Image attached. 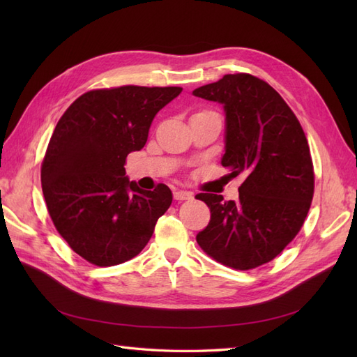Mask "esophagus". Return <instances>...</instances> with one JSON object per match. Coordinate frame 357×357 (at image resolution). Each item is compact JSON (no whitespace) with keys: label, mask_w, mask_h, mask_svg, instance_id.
Listing matches in <instances>:
<instances>
[{"label":"esophagus","mask_w":357,"mask_h":357,"mask_svg":"<svg viewBox=\"0 0 357 357\" xmlns=\"http://www.w3.org/2000/svg\"><path fill=\"white\" fill-rule=\"evenodd\" d=\"M174 199H177V201L192 199V192H188V190H176V192H174Z\"/></svg>","instance_id":"obj_1"}]
</instances>
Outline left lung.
Wrapping results in <instances>:
<instances>
[{
    "instance_id": "8db88e82",
    "label": "left lung",
    "mask_w": 357,
    "mask_h": 357,
    "mask_svg": "<svg viewBox=\"0 0 357 357\" xmlns=\"http://www.w3.org/2000/svg\"><path fill=\"white\" fill-rule=\"evenodd\" d=\"M192 93L223 107L222 165L245 177L238 201L197 195L211 211L197 241L226 266L264 265L295 238L310 210L314 172L305 134L280 93L250 74H226Z\"/></svg>"
}]
</instances>
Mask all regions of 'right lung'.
<instances>
[{"label": "right lung", "instance_id": "add662e5", "mask_svg": "<svg viewBox=\"0 0 357 357\" xmlns=\"http://www.w3.org/2000/svg\"><path fill=\"white\" fill-rule=\"evenodd\" d=\"M181 91H91L59 119L41 165L43 195L62 238L88 262L112 266L132 259L169 208V188L139 189L125 176V160L144 147L155 116Z\"/></svg>", "mask_w": 357, "mask_h": 357}]
</instances>
